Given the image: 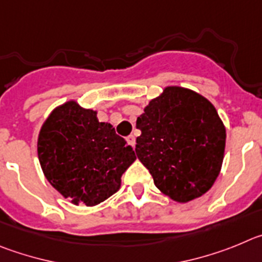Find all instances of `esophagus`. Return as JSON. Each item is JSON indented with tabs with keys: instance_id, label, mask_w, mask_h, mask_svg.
Instances as JSON below:
<instances>
[{
	"instance_id": "obj_1",
	"label": "esophagus",
	"mask_w": 262,
	"mask_h": 262,
	"mask_svg": "<svg viewBox=\"0 0 262 262\" xmlns=\"http://www.w3.org/2000/svg\"><path fill=\"white\" fill-rule=\"evenodd\" d=\"M126 141H128V143L132 146V147H134V146H136V137H134L133 134H132V136H129L128 138H126Z\"/></svg>"
}]
</instances>
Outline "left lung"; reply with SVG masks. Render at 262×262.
<instances>
[{"instance_id":"left-lung-1","label":"left lung","mask_w":262,"mask_h":262,"mask_svg":"<svg viewBox=\"0 0 262 262\" xmlns=\"http://www.w3.org/2000/svg\"><path fill=\"white\" fill-rule=\"evenodd\" d=\"M136 152L155 187L176 202L193 201L213 187L222 168L226 128L201 94L167 86L137 119Z\"/></svg>"}]
</instances>
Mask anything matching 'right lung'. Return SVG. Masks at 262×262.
I'll list each match as a JSON object with an SVG mask.
<instances>
[{"mask_svg":"<svg viewBox=\"0 0 262 262\" xmlns=\"http://www.w3.org/2000/svg\"><path fill=\"white\" fill-rule=\"evenodd\" d=\"M96 111L77 100L57 105L37 137V157L51 185L74 205L95 206L121 187L136 160L133 148Z\"/></svg>","mask_w":262,"mask_h":262,"instance_id":"right-lung-1","label":"right lung"}]
</instances>
